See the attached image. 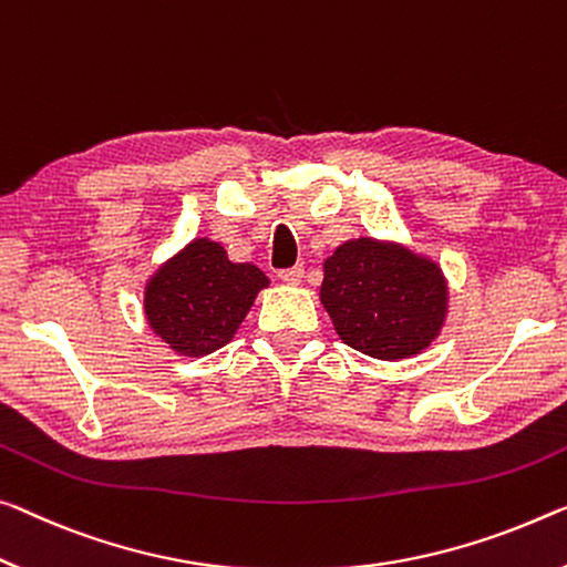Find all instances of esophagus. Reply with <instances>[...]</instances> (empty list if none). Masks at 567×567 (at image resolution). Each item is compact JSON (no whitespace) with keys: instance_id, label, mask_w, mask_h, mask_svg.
<instances>
[{"instance_id":"obj_1","label":"esophagus","mask_w":567,"mask_h":567,"mask_svg":"<svg viewBox=\"0 0 567 567\" xmlns=\"http://www.w3.org/2000/svg\"><path fill=\"white\" fill-rule=\"evenodd\" d=\"M278 278H281V281L289 284V286H299L301 278H303V268L301 266L286 268V271H278Z\"/></svg>"}]
</instances>
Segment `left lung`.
I'll use <instances>...</instances> for the list:
<instances>
[{
    "label": "left lung",
    "instance_id": "1",
    "mask_svg": "<svg viewBox=\"0 0 567 567\" xmlns=\"http://www.w3.org/2000/svg\"><path fill=\"white\" fill-rule=\"evenodd\" d=\"M319 301L344 344L374 360L400 362L441 337L449 281L429 254L390 238L357 235L324 260Z\"/></svg>",
    "mask_w": 567,
    "mask_h": 567
}]
</instances>
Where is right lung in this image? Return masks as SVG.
<instances>
[{
	"label": "right lung",
	"mask_w": 567,
	"mask_h": 567,
	"mask_svg": "<svg viewBox=\"0 0 567 567\" xmlns=\"http://www.w3.org/2000/svg\"><path fill=\"white\" fill-rule=\"evenodd\" d=\"M254 264H235L223 243L193 238L169 256L144 284V319L174 354H213L230 342L268 289Z\"/></svg>",
	"instance_id": "obj_1"
}]
</instances>
